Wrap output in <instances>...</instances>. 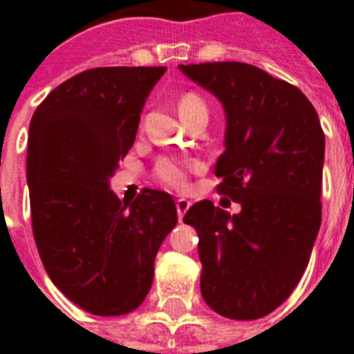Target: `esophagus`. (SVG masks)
I'll return each instance as SVG.
<instances>
[{
    "label": "esophagus",
    "instance_id": "34e87169",
    "mask_svg": "<svg viewBox=\"0 0 354 354\" xmlns=\"http://www.w3.org/2000/svg\"><path fill=\"white\" fill-rule=\"evenodd\" d=\"M189 207H191V200L187 198L176 200V211H178V218H180V221H183V216H185V213L189 211Z\"/></svg>",
    "mask_w": 354,
    "mask_h": 354
}]
</instances>
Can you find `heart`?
Masks as SVG:
<instances>
[{"label":"heart","instance_id":"obj_1","mask_svg":"<svg viewBox=\"0 0 354 354\" xmlns=\"http://www.w3.org/2000/svg\"><path fill=\"white\" fill-rule=\"evenodd\" d=\"M194 108H205L204 102L200 101L196 95H183L180 102H178L180 115L191 112ZM187 172L189 163L183 160H178V158H163L156 165V176H158V180L174 189H182L187 185Z\"/></svg>","mask_w":354,"mask_h":354}]
</instances>
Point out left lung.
<instances>
[{"mask_svg": "<svg viewBox=\"0 0 354 354\" xmlns=\"http://www.w3.org/2000/svg\"><path fill=\"white\" fill-rule=\"evenodd\" d=\"M224 108L226 132L216 191L230 211L202 200L183 216L198 233L200 290L230 319H257L301 279L322 224L325 136L296 86L244 62L178 66Z\"/></svg>", "mask_w": 354, "mask_h": 354, "instance_id": "obj_1", "label": "left lung"}]
</instances>
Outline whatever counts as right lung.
<instances>
[{"label": "right lung", "instance_id": "1", "mask_svg": "<svg viewBox=\"0 0 354 354\" xmlns=\"http://www.w3.org/2000/svg\"><path fill=\"white\" fill-rule=\"evenodd\" d=\"M165 69H88L57 86L30 119L36 248L58 290L95 316H122L145 301L156 253L178 222L169 193L145 189L124 204L110 189Z\"/></svg>", "mask_w": 354, "mask_h": 354}]
</instances>
